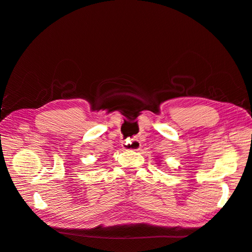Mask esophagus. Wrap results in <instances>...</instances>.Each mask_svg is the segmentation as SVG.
<instances>
[{
    "instance_id": "1",
    "label": "esophagus",
    "mask_w": 252,
    "mask_h": 252,
    "mask_svg": "<svg viewBox=\"0 0 252 252\" xmlns=\"http://www.w3.org/2000/svg\"><path fill=\"white\" fill-rule=\"evenodd\" d=\"M141 144H140V141L137 140V139H126L124 141L123 143V147L125 149H127V150H139Z\"/></svg>"
}]
</instances>
